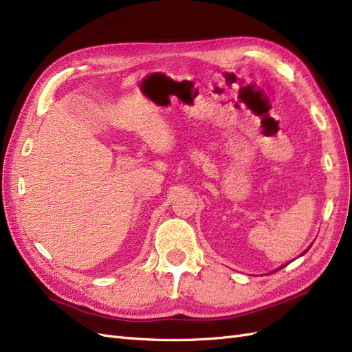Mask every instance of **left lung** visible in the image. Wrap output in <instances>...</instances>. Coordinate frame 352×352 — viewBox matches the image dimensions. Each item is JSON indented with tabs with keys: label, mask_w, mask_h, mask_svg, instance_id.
<instances>
[{
	"label": "left lung",
	"mask_w": 352,
	"mask_h": 352,
	"mask_svg": "<svg viewBox=\"0 0 352 352\" xmlns=\"http://www.w3.org/2000/svg\"><path fill=\"white\" fill-rule=\"evenodd\" d=\"M308 250H310V247H308V248H307V250H305V251H304V252H302V254H305V252H307V251H308ZM302 254H301V255H302ZM285 265H286V264H285ZM285 265H282V267H285ZM282 267H280V269H282Z\"/></svg>",
	"instance_id": "left-lung-1"
}]
</instances>
